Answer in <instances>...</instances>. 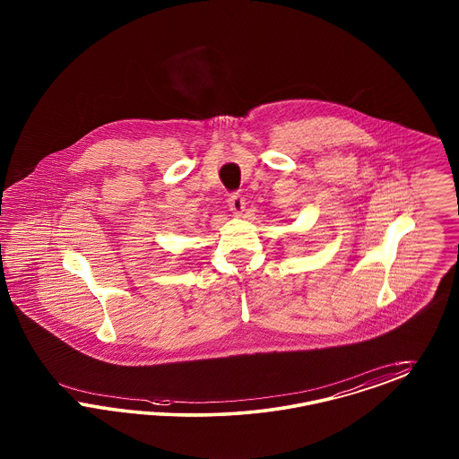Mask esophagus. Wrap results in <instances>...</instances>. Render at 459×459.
<instances>
[{"label": "esophagus", "mask_w": 459, "mask_h": 459, "mask_svg": "<svg viewBox=\"0 0 459 459\" xmlns=\"http://www.w3.org/2000/svg\"><path fill=\"white\" fill-rule=\"evenodd\" d=\"M229 206H230V212H232L236 217H240V215L244 213V210H246V200H244L238 193H234V195L229 198Z\"/></svg>", "instance_id": "34e87169"}]
</instances>
